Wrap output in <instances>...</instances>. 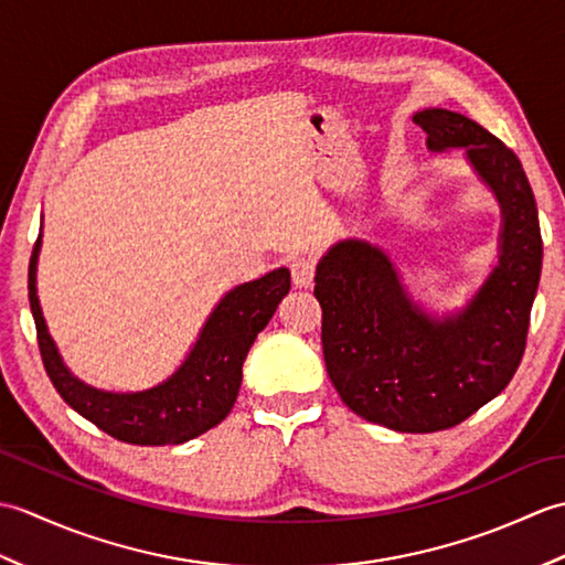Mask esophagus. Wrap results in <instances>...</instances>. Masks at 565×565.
Instances as JSON below:
<instances>
[{
    "label": "esophagus",
    "mask_w": 565,
    "mask_h": 565,
    "mask_svg": "<svg viewBox=\"0 0 565 565\" xmlns=\"http://www.w3.org/2000/svg\"><path fill=\"white\" fill-rule=\"evenodd\" d=\"M289 269H291V279H294L298 289H308V286H313V276H316V262L313 259L294 257L289 262Z\"/></svg>",
    "instance_id": "1"
}]
</instances>
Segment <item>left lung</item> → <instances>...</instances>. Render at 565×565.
I'll return each mask as SVG.
<instances>
[{
	"instance_id": "8db88e82",
	"label": "left lung",
	"mask_w": 565,
	"mask_h": 565,
	"mask_svg": "<svg viewBox=\"0 0 565 565\" xmlns=\"http://www.w3.org/2000/svg\"><path fill=\"white\" fill-rule=\"evenodd\" d=\"M413 121L427 150L463 148L500 206L498 262L451 313L407 294L395 262L366 239H340L316 269L322 354L352 413L395 431L449 429L505 391L518 371L542 276V231L532 186L508 146L471 118L423 109Z\"/></svg>"
}]
</instances>
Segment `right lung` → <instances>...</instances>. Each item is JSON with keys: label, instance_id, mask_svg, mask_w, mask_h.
<instances>
[{"label": "right lung", "instance_id": "obj_1", "mask_svg": "<svg viewBox=\"0 0 565 565\" xmlns=\"http://www.w3.org/2000/svg\"><path fill=\"white\" fill-rule=\"evenodd\" d=\"M41 235L29 264V301L39 330L43 366L55 391L84 419L114 439L138 447L184 444L221 425L233 411L243 383V364L257 334L267 328L276 306L291 289L286 267L264 274L262 279L239 284L227 291L203 322L196 342L184 362L158 386L142 391H104L77 379L60 356L47 332L35 271H39Z\"/></svg>", "mask_w": 565, "mask_h": 565}]
</instances>
